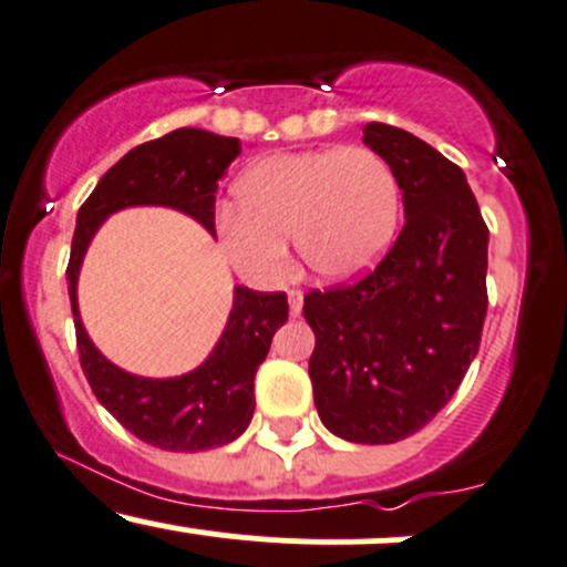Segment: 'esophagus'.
I'll return each instance as SVG.
<instances>
[{"label":"esophagus","mask_w":567,"mask_h":567,"mask_svg":"<svg viewBox=\"0 0 567 567\" xmlns=\"http://www.w3.org/2000/svg\"><path fill=\"white\" fill-rule=\"evenodd\" d=\"M305 305V295L299 289H289V312L291 316H299Z\"/></svg>","instance_id":"obj_1"}]
</instances>
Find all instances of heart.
I'll return each instance as SVG.
<instances>
[{
    "label": "heart",
    "mask_w": 567,
    "mask_h": 567,
    "mask_svg": "<svg viewBox=\"0 0 567 567\" xmlns=\"http://www.w3.org/2000/svg\"><path fill=\"white\" fill-rule=\"evenodd\" d=\"M236 212L219 215V244L249 281L278 284L289 270L286 238L302 268L323 281L369 270L388 251L401 217V185L365 145L278 153L244 172Z\"/></svg>",
    "instance_id": "b5f03b06"
}]
</instances>
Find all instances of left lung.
Listing matches in <instances>:
<instances>
[{"instance_id": "8db88e82", "label": "left lung", "mask_w": 567, "mask_h": 567, "mask_svg": "<svg viewBox=\"0 0 567 567\" xmlns=\"http://www.w3.org/2000/svg\"><path fill=\"white\" fill-rule=\"evenodd\" d=\"M363 143L395 172L405 225L374 270L310 289L302 312L321 422L350 443L384 445L435 419L477 355L488 225L464 172L424 140L371 122Z\"/></svg>"}]
</instances>
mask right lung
I'll use <instances>...</instances> for the list:
<instances>
[{
  "mask_svg": "<svg viewBox=\"0 0 567 567\" xmlns=\"http://www.w3.org/2000/svg\"><path fill=\"white\" fill-rule=\"evenodd\" d=\"M238 153L241 143L236 137L183 126L132 148L100 177L79 209L65 268L79 363L109 414L153 449L196 454L236 441L249 427L255 414V374L268 355L272 334L289 318V302L284 291L238 286L228 326L212 355L185 377L145 379L113 365L86 337L76 308L79 268L100 223L124 206H172L215 233L217 179Z\"/></svg>",
  "mask_w": 567,
  "mask_h": 567,
  "instance_id": "obj_1",
  "label": "right lung"
}]
</instances>
